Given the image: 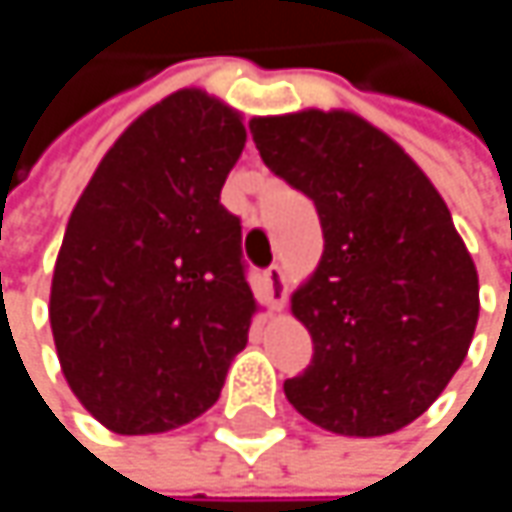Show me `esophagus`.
<instances>
[{
	"mask_svg": "<svg viewBox=\"0 0 512 512\" xmlns=\"http://www.w3.org/2000/svg\"><path fill=\"white\" fill-rule=\"evenodd\" d=\"M263 278H266V287H269V299H272V308H284V296H287V275H284V269L278 266V263H272L266 272H263Z\"/></svg>",
	"mask_w": 512,
	"mask_h": 512,
	"instance_id": "34e87169",
	"label": "esophagus"
}]
</instances>
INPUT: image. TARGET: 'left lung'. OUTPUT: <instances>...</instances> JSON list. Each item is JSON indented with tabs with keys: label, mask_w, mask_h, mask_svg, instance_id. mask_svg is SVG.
Segmentation results:
<instances>
[{
	"label": "left lung",
	"mask_w": 512,
	"mask_h": 512,
	"mask_svg": "<svg viewBox=\"0 0 512 512\" xmlns=\"http://www.w3.org/2000/svg\"><path fill=\"white\" fill-rule=\"evenodd\" d=\"M249 130L323 225V257L290 296L314 358L284 394L329 433H397L460 370L480 314L451 210L418 162L353 112L266 115Z\"/></svg>",
	"instance_id": "left-lung-1"
}]
</instances>
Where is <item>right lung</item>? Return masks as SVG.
<instances>
[{
  "label": "right lung",
  "mask_w": 512,
  "mask_h": 512,
  "mask_svg": "<svg viewBox=\"0 0 512 512\" xmlns=\"http://www.w3.org/2000/svg\"><path fill=\"white\" fill-rule=\"evenodd\" d=\"M243 148L237 109L180 88L118 136L70 213L52 341L70 391L112 433L204 415L249 341L240 219L219 201Z\"/></svg>",
  "instance_id": "obj_1"
}]
</instances>
